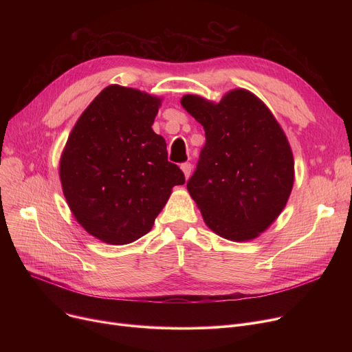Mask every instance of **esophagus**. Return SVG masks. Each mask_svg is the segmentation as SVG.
<instances>
[{"instance_id": "34e87169", "label": "esophagus", "mask_w": 352, "mask_h": 352, "mask_svg": "<svg viewBox=\"0 0 352 352\" xmlns=\"http://www.w3.org/2000/svg\"><path fill=\"white\" fill-rule=\"evenodd\" d=\"M181 170L184 173V177H186V179H188L191 177V173H192V165L190 162H186L181 165Z\"/></svg>"}]
</instances>
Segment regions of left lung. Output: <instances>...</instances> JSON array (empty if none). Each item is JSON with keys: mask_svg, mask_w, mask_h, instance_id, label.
Segmentation results:
<instances>
[{"mask_svg": "<svg viewBox=\"0 0 352 352\" xmlns=\"http://www.w3.org/2000/svg\"><path fill=\"white\" fill-rule=\"evenodd\" d=\"M181 105L206 131L187 190L207 227L235 243L260 236L285 208L294 186L284 129L244 88L228 91L219 102L187 94Z\"/></svg>", "mask_w": 352, "mask_h": 352, "instance_id": "8db88e82", "label": "left lung"}]
</instances>
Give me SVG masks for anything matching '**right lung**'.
I'll return each instance as SVG.
<instances>
[{"instance_id": "right-lung-1", "label": "right lung", "mask_w": 352, "mask_h": 352, "mask_svg": "<svg viewBox=\"0 0 352 352\" xmlns=\"http://www.w3.org/2000/svg\"><path fill=\"white\" fill-rule=\"evenodd\" d=\"M162 98L111 84L84 109L60 158V179L77 223L111 245L150 232L173 187L186 182L153 131Z\"/></svg>"}]
</instances>
